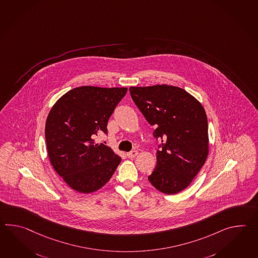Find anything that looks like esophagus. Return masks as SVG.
I'll return each mask as SVG.
<instances>
[{
  "label": "esophagus",
  "instance_id": "34e87169",
  "mask_svg": "<svg viewBox=\"0 0 258 258\" xmlns=\"http://www.w3.org/2000/svg\"><path fill=\"white\" fill-rule=\"evenodd\" d=\"M138 155V151L136 150H133L132 152H130V153H126V156L128 157V158H134L135 156H137Z\"/></svg>",
  "mask_w": 258,
  "mask_h": 258
}]
</instances>
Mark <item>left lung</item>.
<instances>
[{
    "mask_svg": "<svg viewBox=\"0 0 258 258\" xmlns=\"http://www.w3.org/2000/svg\"><path fill=\"white\" fill-rule=\"evenodd\" d=\"M132 100L161 139L156 166L148 177L161 192L175 195L189 186L208 155V123L202 103L178 87H131Z\"/></svg>",
    "mask_w": 258,
    "mask_h": 258,
    "instance_id": "8db88e82",
    "label": "left lung"
}]
</instances>
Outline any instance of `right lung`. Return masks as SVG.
Listing matches in <instances>:
<instances>
[{
  "label": "right lung",
  "instance_id": "1",
  "mask_svg": "<svg viewBox=\"0 0 258 258\" xmlns=\"http://www.w3.org/2000/svg\"><path fill=\"white\" fill-rule=\"evenodd\" d=\"M126 88L78 87L53 104L45 124L46 145L52 167L70 188L91 194L107 183L121 157L103 143L107 122Z\"/></svg>",
  "mask_w": 258,
  "mask_h": 258
}]
</instances>
